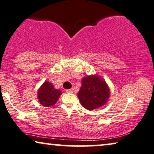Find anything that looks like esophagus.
I'll return each instance as SVG.
<instances>
[{
    "mask_svg": "<svg viewBox=\"0 0 154 154\" xmlns=\"http://www.w3.org/2000/svg\"><path fill=\"white\" fill-rule=\"evenodd\" d=\"M66 92H67V93H73V91L72 89H69V90H66Z\"/></svg>",
    "mask_w": 154,
    "mask_h": 154,
    "instance_id": "obj_1",
    "label": "esophagus"
}]
</instances>
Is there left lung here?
<instances>
[{
    "instance_id": "obj_1",
    "label": "left lung",
    "mask_w": 154,
    "mask_h": 154,
    "mask_svg": "<svg viewBox=\"0 0 154 154\" xmlns=\"http://www.w3.org/2000/svg\"><path fill=\"white\" fill-rule=\"evenodd\" d=\"M108 87L97 75H90L82 79V85L78 97L82 106L89 110L106 104L109 98Z\"/></svg>"
}]
</instances>
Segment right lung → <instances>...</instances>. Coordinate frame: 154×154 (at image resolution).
I'll return each mask as SVG.
<instances>
[{"instance_id":"add662e5","label":"right lung","mask_w":154,"mask_h":154,"mask_svg":"<svg viewBox=\"0 0 154 154\" xmlns=\"http://www.w3.org/2000/svg\"><path fill=\"white\" fill-rule=\"evenodd\" d=\"M61 94V91L55 90L53 84L49 82H44L38 90V99L40 103L46 107L55 104Z\"/></svg>"}]
</instances>
